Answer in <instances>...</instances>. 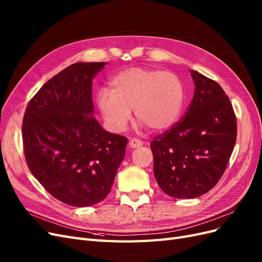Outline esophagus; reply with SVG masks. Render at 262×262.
Wrapping results in <instances>:
<instances>
[{"mask_svg": "<svg viewBox=\"0 0 262 262\" xmlns=\"http://www.w3.org/2000/svg\"><path fill=\"white\" fill-rule=\"evenodd\" d=\"M142 145H143V142L138 140V139H132V140L129 141V146L131 148H137V147H140Z\"/></svg>", "mask_w": 262, "mask_h": 262, "instance_id": "esophagus-1", "label": "esophagus"}]
</instances>
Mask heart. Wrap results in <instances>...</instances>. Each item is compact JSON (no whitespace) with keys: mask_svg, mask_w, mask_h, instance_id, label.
<instances>
[{"mask_svg":"<svg viewBox=\"0 0 262 262\" xmlns=\"http://www.w3.org/2000/svg\"><path fill=\"white\" fill-rule=\"evenodd\" d=\"M112 92L100 90L96 104L108 128L125 130L134 110L136 119L154 132L170 129L179 120L185 104V87L173 73L130 68L110 81Z\"/></svg>","mask_w":262,"mask_h":262,"instance_id":"heart-1","label":"heart"}]
</instances>
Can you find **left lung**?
<instances>
[{"instance_id":"obj_1","label":"left lung","mask_w":262,"mask_h":262,"mask_svg":"<svg viewBox=\"0 0 262 262\" xmlns=\"http://www.w3.org/2000/svg\"><path fill=\"white\" fill-rule=\"evenodd\" d=\"M190 73L195 90L184 118L150 142L157 184L177 199L200 196L217 184L237 137L236 116L223 89Z\"/></svg>"}]
</instances>
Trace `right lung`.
Returning a JSON list of instances; mask_svg holds the SVG:
<instances>
[{
	"instance_id": "add662e5",
	"label": "right lung",
	"mask_w": 262,
	"mask_h": 262,
	"mask_svg": "<svg viewBox=\"0 0 262 262\" xmlns=\"http://www.w3.org/2000/svg\"><path fill=\"white\" fill-rule=\"evenodd\" d=\"M106 64L78 62L62 70L31 98L23 119L29 170L72 207H89L109 194L128 143L93 117V78Z\"/></svg>"
}]
</instances>
